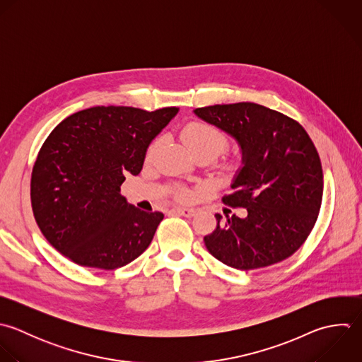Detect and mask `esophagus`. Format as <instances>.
Listing matches in <instances>:
<instances>
[{
	"label": "esophagus",
	"mask_w": 362,
	"mask_h": 362,
	"mask_svg": "<svg viewBox=\"0 0 362 362\" xmlns=\"http://www.w3.org/2000/svg\"><path fill=\"white\" fill-rule=\"evenodd\" d=\"M170 213L183 216V217H193L196 214V210L194 209H173Z\"/></svg>",
	"instance_id": "obj_1"
}]
</instances>
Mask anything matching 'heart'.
<instances>
[{
    "label": "heart",
    "mask_w": 362,
    "mask_h": 362,
    "mask_svg": "<svg viewBox=\"0 0 362 362\" xmlns=\"http://www.w3.org/2000/svg\"><path fill=\"white\" fill-rule=\"evenodd\" d=\"M182 138L186 142V145L190 148V151L197 156L202 153H210L214 158L220 155L221 152L227 151L230 146V136L220 129L218 127L204 122V121H193L189 122L182 129ZM158 144L153 142L148 149V158H151L156 151ZM240 162L235 163L238 166ZM175 199L179 202H190L193 199V192L185 186L176 185L172 190Z\"/></svg>",
    "instance_id": "heart-1"
}]
</instances>
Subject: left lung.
<instances>
[{
	"label": "left lung",
	"mask_w": 362,
	"mask_h": 362,
	"mask_svg": "<svg viewBox=\"0 0 362 362\" xmlns=\"http://www.w3.org/2000/svg\"><path fill=\"white\" fill-rule=\"evenodd\" d=\"M194 114L234 136L243 169L223 203L247 209L204 237L209 252L223 264L251 271L293 255L310 235L323 199V169L306 129L293 118L255 103L216 104Z\"/></svg>",
	"instance_id": "obj_1"
}]
</instances>
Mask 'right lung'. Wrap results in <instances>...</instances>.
Returning a JSON list of instances; mask_svg holds the SVG:
<instances>
[{"label":"right lung","mask_w":362,"mask_h":362,"mask_svg":"<svg viewBox=\"0 0 362 362\" xmlns=\"http://www.w3.org/2000/svg\"><path fill=\"white\" fill-rule=\"evenodd\" d=\"M177 111L97 105L56 125L30 176L32 211L54 250L77 265L111 271L149 247L163 214L127 203L119 187L141 172L151 141Z\"/></svg>","instance_id":"right-lung-1"}]
</instances>
